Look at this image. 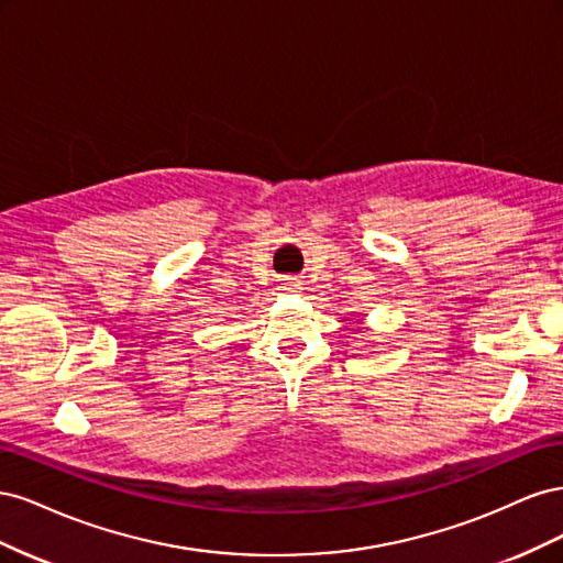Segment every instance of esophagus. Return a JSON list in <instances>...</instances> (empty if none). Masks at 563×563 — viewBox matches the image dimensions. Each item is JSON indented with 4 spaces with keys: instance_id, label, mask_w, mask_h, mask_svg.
<instances>
[{
    "instance_id": "esophagus-1",
    "label": "esophagus",
    "mask_w": 563,
    "mask_h": 563,
    "mask_svg": "<svg viewBox=\"0 0 563 563\" xmlns=\"http://www.w3.org/2000/svg\"><path fill=\"white\" fill-rule=\"evenodd\" d=\"M286 286H288V288H298V286H300V284H298V282H288V284H286Z\"/></svg>"
}]
</instances>
